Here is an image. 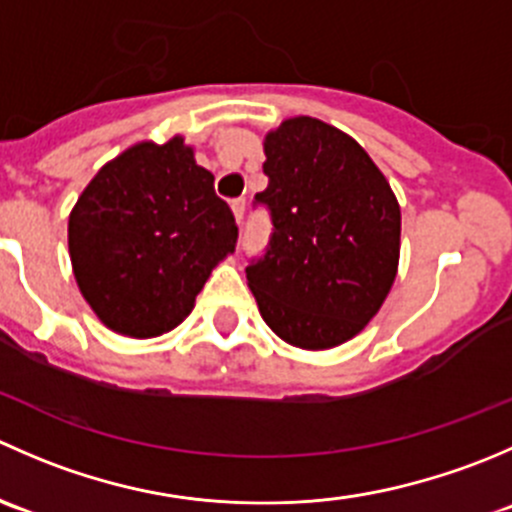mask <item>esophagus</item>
I'll return each instance as SVG.
<instances>
[{
  "label": "esophagus",
  "mask_w": 512,
  "mask_h": 512,
  "mask_svg": "<svg viewBox=\"0 0 512 512\" xmlns=\"http://www.w3.org/2000/svg\"><path fill=\"white\" fill-rule=\"evenodd\" d=\"M230 205H232V213H235V220H237V223H242V218H245L247 200L245 198H235Z\"/></svg>",
  "instance_id": "1"
}]
</instances>
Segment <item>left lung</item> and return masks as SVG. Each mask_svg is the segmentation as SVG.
Listing matches in <instances>:
<instances>
[{"label": "left lung", "mask_w": 512, "mask_h": 512, "mask_svg": "<svg viewBox=\"0 0 512 512\" xmlns=\"http://www.w3.org/2000/svg\"><path fill=\"white\" fill-rule=\"evenodd\" d=\"M270 215L265 252L245 267L272 332L299 349H329L369 324L399 265L401 210L389 183L347 133L299 116L265 141Z\"/></svg>", "instance_id": "1"}]
</instances>
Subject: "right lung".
<instances>
[{
	"label": "right lung",
	"mask_w": 512,
	"mask_h": 512,
	"mask_svg": "<svg viewBox=\"0 0 512 512\" xmlns=\"http://www.w3.org/2000/svg\"><path fill=\"white\" fill-rule=\"evenodd\" d=\"M183 138L138 143L103 165L69 218L76 282L106 327L148 339L178 327L237 223Z\"/></svg>",
	"instance_id": "obj_1"
}]
</instances>
